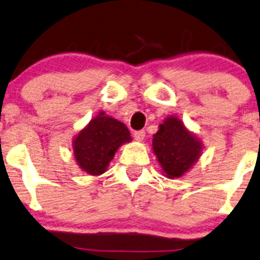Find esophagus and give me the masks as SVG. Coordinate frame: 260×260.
<instances>
[{
    "label": "esophagus",
    "mask_w": 260,
    "mask_h": 260,
    "mask_svg": "<svg viewBox=\"0 0 260 260\" xmlns=\"http://www.w3.org/2000/svg\"><path fill=\"white\" fill-rule=\"evenodd\" d=\"M145 136H146L145 131H135V132H133V137H135L136 141H143Z\"/></svg>",
    "instance_id": "esophagus-1"
}]
</instances>
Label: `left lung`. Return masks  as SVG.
<instances>
[{"label": "left lung", "mask_w": 260, "mask_h": 260, "mask_svg": "<svg viewBox=\"0 0 260 260\" xmlns=\"http://www.w3.org/2000/svg\"><path fill=\"white\" fill-rule=\"evenodd\" d=\"M152 148L166 176L175 179L183 176L195 165L203 151V143L179 118L170 115L153 136Z\"/></svg>", "instance_id": "1"}]
</instances>
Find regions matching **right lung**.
<instances>
[{
	"instance_id": "obj_1",
	"label": "right lung",
	"mask_w": 260,
	"mask_h": 260,
	"mask_svg": "<svg viewBox=\"0 0 260 260\" xmlns=\"http://www.w3.org/2000/svg\"><path fill=\"white\" fill-rule=\"evenodd\" d=\"M131 141L124 123L101 112L73 141L75 161L86 174L99 176L107 171L117 149Z\"/></svg>"
}]
</instances>
